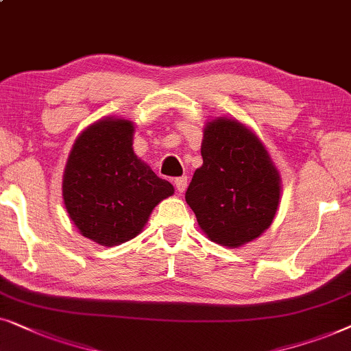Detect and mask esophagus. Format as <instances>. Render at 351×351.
Here are the masks:
<instances>
[{"mask_svg": "<svg viewBox=\"0 0 351 351\" xmlns=\"http://www.w3.org/2000/svg\"><path fill=\"white\" fill-rule=\"evenodd\" d=\"M175 186L178 193H184L186 188H188V176H180V178H175Z\"/></svg>", "mask_w": 351, "mask_h": 351, "instance_id": "34e87169", "label": "esophagus"}]
</instances>
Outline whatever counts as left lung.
Listing matches in <instances>:
<instances>
[{
  "label": "left lung",
  "mask_w": 351,
  "mask_h": 351,
  "mask_svg": "<svg viewBox=\"0 0 351 351\" xmlns=\"http://www.w3.org/2000/svg\"><path fill=\"white\" fill-rule=\"evenodd\" d=\"M204 163L186 202L212 242L241 247L265 232L276 217L281 176L268 151L241 121L219 117L204 128Z\"/></svg>",
  "instance_id": "obj_1"
}]
</instances>
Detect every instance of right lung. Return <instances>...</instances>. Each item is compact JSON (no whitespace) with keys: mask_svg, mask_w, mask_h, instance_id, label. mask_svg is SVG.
Masks as SVG:
<instances>
[{"mask_svg":"<svg viewBox=\"0 0 351 351\" xmlns=\"http://www.w3.org/2000/svg\"><path fill=\"white\" fill-rule=\"evenodd\" d=\"M133 121L107 117L75 141L62 180V197L80 234L119 245L143 231L160 200L175 193L133 151Z\"/></svg>","mask_w":351,"mask_h":351,"instance_id":"add662e5","label":"right lung"}]
</instances>
